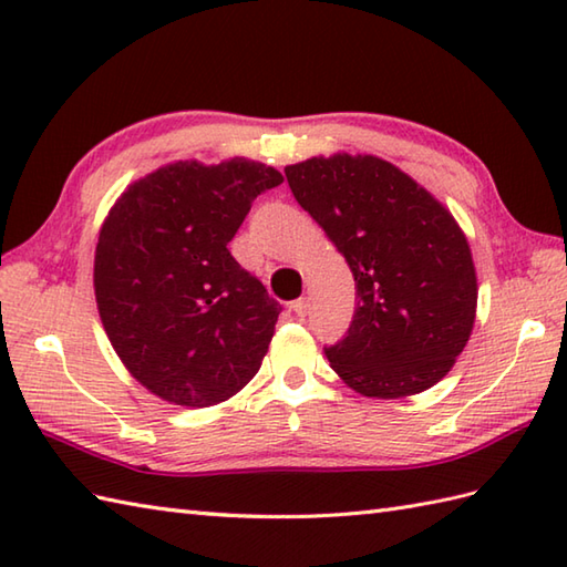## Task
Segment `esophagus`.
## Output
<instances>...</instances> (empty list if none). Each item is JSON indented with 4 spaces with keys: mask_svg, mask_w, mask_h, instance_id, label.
<instances>
[{
    "mask_svg": "<svg viewBox=\"0 0 567 567\" xmlns=\"http://www.w3.org/2000/svg\"><path fill=\"white\" fill-rule=\"evenodd\" d=\"M307 299L305 297H299V299H295V302H290V309L295 311L297 317H307Z\"/></svg>",
    "mask_w": 567,
    "mask_h": 567,
    "instance_id": "34e87169",
    "label": "esophagus"
}]
</instances>
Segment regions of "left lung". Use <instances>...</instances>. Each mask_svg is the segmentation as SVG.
Listing matches in <instances>:
<instances>
[{
    "label": "left lung",
    "instance_id": "1",
    "mask_svg": "<svg viewBox=\"0 0 567 567\" xmlns=\"http://www.w3.org/2000/svg\"><path fill=\"white\" fill-rule=\"evenodd\" d=\"M285 175L355 280L351 327L327 348L336 375L378 400L433 388L463 353L477 309L473 252L453 214L375 155H319Z\"/></svg>",
    "mask_w": 567,
    "mask_h": 567
}]
</instances>
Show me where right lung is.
<instances>
[{
	"label": "right lung",
	"instance_id": "add662e5",
	"mask_svg": "<svg viewBox=\"0 0 567 567\" xmlns=\"http://www.w3.org/2000/svg\"><path fill=\"white\" fill-rule=\"evenodd\" d=\"M248 158L177 161L128 185L94 250V297L116 355L179 406L226 402L256 378L280 305L228 240L260 192L282 183Z\"/></svg>",
	"mask_w": 567,
	"mask_h": 567
}]
</instances>
